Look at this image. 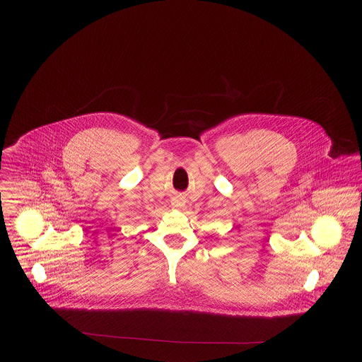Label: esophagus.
<instances>
[{
  "mask_svg": "<svg viewBox=\"0 0 362 362\" xmlns=\"http://www.w3.org/2000/svg\"><path fill=\"white\" fill-rule=\"evenodd\" d=\"M173 205L176 207H182L186 205V199L183 195H176L173 199Z\"/></svg>",
  "mask_w": 362,
  "mask_h": 362,
  "instance_id": "34e87169",
  "label": "esophagus"
}]
</instances>
